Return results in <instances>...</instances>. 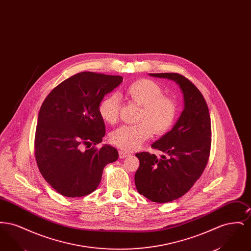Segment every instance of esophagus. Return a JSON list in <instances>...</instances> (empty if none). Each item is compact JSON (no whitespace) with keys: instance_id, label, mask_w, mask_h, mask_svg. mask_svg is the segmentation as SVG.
<instances>
[{"instance_id":"obj_1","label":"esophagus","mask_w":251,"mask_h":251,"mask_svg":"<svg viewBox=\"0 0 251 251\" xmlns=\"http://www.w3.org/2000/svg\"><path fill=\"white\" fill-rule=\"evenodd\" d=\"M119 154H120V157L121 159H122V158H125V157H127V156H129V153L126 152V151H119Z\"/></svg>"}]
</instances>
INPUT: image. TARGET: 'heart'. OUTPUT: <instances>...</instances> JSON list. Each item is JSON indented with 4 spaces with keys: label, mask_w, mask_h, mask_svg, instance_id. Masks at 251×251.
Returning a JSON list of instances; mask_svg holds the SVG:
<instances>
[{
    "label": "heart",
    "mask_w": 251,
    "mask_h": 251,
    "mask_svg": "<svg viewBox=\"0 0 251 251\" xmlns=\"http://www.w3.org/2000/svg\"><path fill=\"white\" fill-rule=\"evenodd\" d=\"M124 94L131 102L140 106L136 121L138 124L122 126L110 135L113 145L125 151L138 149L148 140L152 131L161 135L166 133L173 125L177 106L175 101L163 95L159 84L150 79H139L129 84ZM99 113L108 124H115L120 116V100L116 94L103 98L99 104Z\"/></svg>",
    "instance_id": "obj_1"
}]
</instances>
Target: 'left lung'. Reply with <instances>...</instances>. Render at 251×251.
Masks as SVG:
<instances>
[{"label": "left lung", "instance_id": "1", "mask_svg": "<svg viewBox=\"0 0 251 251\" xmlns=\"http://www.w3.org/2000/svg\"><path fill=\"white\" fill-rule=\"evenodd\" d=\"M179 84L184 108L171 131L151 148L163 152L161 158L139 152L134 182L139 194L153 202H170L186 194L200 179L207 166L212 142L211 119L201 91L179 73H150Z\"/></svg>", "mask_w": 251, "mask_h": 251}]
</instances>
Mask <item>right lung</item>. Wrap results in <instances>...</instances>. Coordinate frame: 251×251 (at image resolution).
Wrapping results in <instances>:
<instances>
[{"instance_id":"right-lung-1","label":"right lung","mask_w":251,"mask_h":251,"mask_svg":"<svg viewBox=\"0 0 251 251\" xmlns=\"http://www.w3.org/2000/svg\"><path fill=\"white\" fill-rule=\"evenodd\" d=\"M122 80L118 75L80 72L44 100L37 119L35 156L42 177L62 196L80 198L95 191L104 167L118 160L115 148L95 146L105 135L99 104Z\"/></svg>"}]
</instances>
